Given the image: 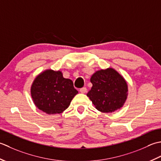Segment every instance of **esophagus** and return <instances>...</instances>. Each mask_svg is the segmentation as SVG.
Instances as JSON below:
<instances>
[{
    "instance_id": "obj_1",
    "label": "esophagus",
    "mask_w": 161,
    "mask_h": 161,
    "mask_svg": "<svg viewBox=\"0 0 161 161\" xmlns=\"http://www.w3.org/2000/svg\"><path fill=\"white\" fill-rule=\"evenodd\" d=\"M80 92L81 93L84 94V93H85L87 92V88L86 87H82V88H80Z\"/></svg>"
}]
</instances>
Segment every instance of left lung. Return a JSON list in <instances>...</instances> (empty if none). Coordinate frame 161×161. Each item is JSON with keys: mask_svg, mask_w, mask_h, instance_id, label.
<instances>
[{"mask_svg": "<svg viewBox=\"0 0 161 161\" xmlns=\"http://www.w3.org/2000/svg\"><path fill=\"white\" fill-rule=\"evenodd\" d=\"M92 87L87 96L101 113H112L122 108L127 99L128 85L113 68L97 71L92 76Z\"/></svg>", "mask_w": 161, "mask_h": 161, "instance_id": "obj_1", "label": "left lung"}]
</instances>
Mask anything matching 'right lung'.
I'll list each match as a JSON object with an SVG mask.
<instances>
[{
  "label": "right lung",
  "mask_w": 161,
  "mask_h": 161,
  "mask_svg": "<svg viewBox=\"0 0 161 161\" xmlns=\"http://www.w3.org/2000/svg\"><path fill=\"white\" fill-rule=\"evenodd\" d=\"M31 93L32 101L39 110L53 114L66 110L78 92L74 87L73 81L64 78L60 71L47 69L35 78Z\"/></svg>",
  "instance_id": "obj_1"
}]
</instances>
